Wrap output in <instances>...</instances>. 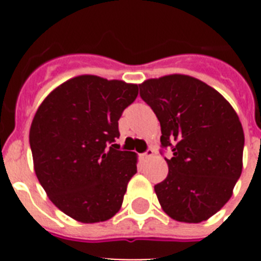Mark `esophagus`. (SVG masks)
Segmentation results:
<instances>
[{
    "mask_svg": "<svg viewBox=\"0 0 261 261\" xmlns=\"http://www.w3.org/2000/svg\"><path fill=\"white\" fill-rule=\"evenodd\" d=\"M153 154H154V150H153V149H147V150L145 151L144 154H142V158L149 159V158H151V156H153Z\"/></svg>",
    "mask_w": 261,
    "mask_h": 261,
    "instance_id": "1",
    "label": "esophagus"
}]
</instances>
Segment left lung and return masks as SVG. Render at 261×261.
<instances>
[{
  "instance_id": "obj_1",
  "label": "left lung",
  "mask_w": 261,
  "mask_h": 261,
  "mask_svg": "<svg viewBox=\"0 0 261 261\" xmlns=\"http://www.w3.org/2000/svg\"><path fill=\"white\" fill-rule=\"evenodd\" d=\"M140 96L161 123L168 174L154 186L166 214L199 223L222 208L242 174L244 133L239 117L217 90L172 74L140 85Z\"/></svg>"
}]
</instances>
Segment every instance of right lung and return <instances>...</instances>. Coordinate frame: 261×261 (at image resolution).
<instances>
[{
    "mask_svg": "<svg viewBox=\"0 0 261 261\" xmlns=\"http://www.w3.org/2000/svg\"><path fill=\"white\" fill-rule=\"evenodd\" d=\"M138 86L96 75L71 78L36 111L30 129L35 174L50 201L84 223L119 212L137 172L133 151L117 150L119 119Z\"/></svg>",
    "mask_w": 261,
    "mask_h": 261,
    "instance_id": "right-lung-1",
    "label": "right lung"
}]
</instances>
